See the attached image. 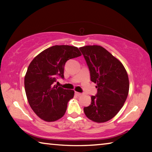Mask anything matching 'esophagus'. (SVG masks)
Returning <instances> with one entry per match:
<instances>
[{
  "mask_svg": "<svg viewBox=\"0 0 152 152\" xmlns=\"http://www.w3.org/2000/svg\"><path fill=\"white\" fill-rule=\"evenodd\" d=\"M75 94H76L78 96H81V95H82V93H80V92H76Z\"/></svg>",
  "mask_w": 152,
  "mask_h": 152,
  "instance_id": "1",
  "label": "esophagus"
}]
</instances>
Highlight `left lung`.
Returning <instances> with one entry per match:
<instances>
[{
	"label": "left lung",
	"mask_w": 152,
	"mask_h": 152,
	"mask_svg": "<svg viewBox=\"0 0 152 152\" xmlns=\"http://www.w3.org/2000/svg\"><path fill=\"white\" fill-rule=\"evenodd\" d=\"M80 50L97 88V94L91 96V103L84 108V112L94 122L108 121L119 113L127 98L129 82L127 71L118 59L101 46L86 45Z\"/></svg>",
	"instance_id": "1"
}]
</instances>
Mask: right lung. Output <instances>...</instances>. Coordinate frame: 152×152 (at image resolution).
I'll return each instance as SVG.
<instances>
[{
    "mask_svg": "<svg viewBox=\"0 0 152 152\" xmlns=\"http://www.w3.org/2000/svg\"><path fill=\"white\" fill-rule=\"evenodd\" d=\"M82 54L70 45H53L33 59L25 76V90L31 108L43 121L51 122L62 117L73 90L54 85L58 76L64 78V66L70 59Z\"/></svg>",
    "mask_w": 152,
    "mask_h": 152,
    "instance_id": "1",
    "label": "right lung"
}]
</instances>
